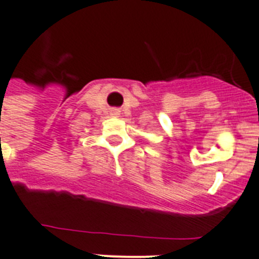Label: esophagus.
<instances>
[{
	"label": "esophagus",
	"instance_id": "obj_1",
	"mask_svg": "<svg viewBox=\"0 0 259 259\" xmlns=\"http://www.w3.org/2000/svg\"><path fill=\"white\" fill-rule=\"evenodd\" d=\"M111 113H113V115H118L119 111H118V110H113V111H111Z\"/></svg>",
	"mask_w": 259,
	"mask_h": 259
}]
</instances>
